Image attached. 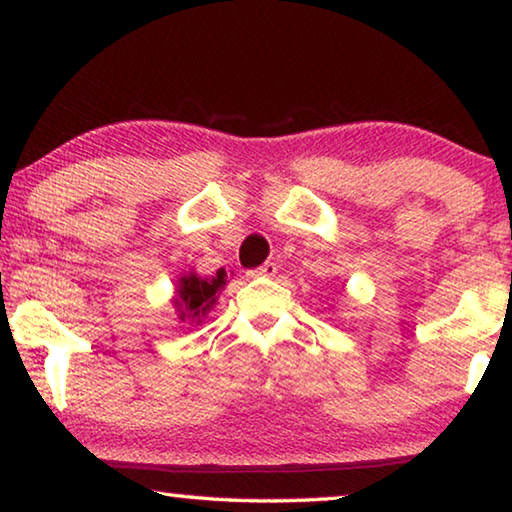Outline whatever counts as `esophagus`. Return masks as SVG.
<instances>
[{
    "instance_id": "34e87169",
    "label": "esophagus",
    "mask_w": 512,
    "mask_h": 512,
    "mask_svg": "<svg viewBox=\"0 0 512 512\" xmlns=\"http://www.w3.org/2000/svg\"><path fill=\"white\" fill-rule=\"evenodd\" d=\"M274 274H276V263H272V261L263 263V265L256 270V276H274Z\"/></svg>"
}]
</instances>
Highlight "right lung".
Masks as SVG:
<instances>
[{"instance_id":"right-lung-1","label":"right lung","mask_w":512,"mask_h":512,"mask_svg":"<svg viewBox=\"0 0 512 512\" xmlns=\"http://www.w3.org/2000/svg\"><path fill=\"white\" fill-rule=\"evenodd\" d=\"M226 286V272L217 270L211 279H201L195 272L181 276L177 286V297H174V308L179 311L181 322L199 324L208 311L215 306L217 292Z\"/></svg>"}]
</instances>
